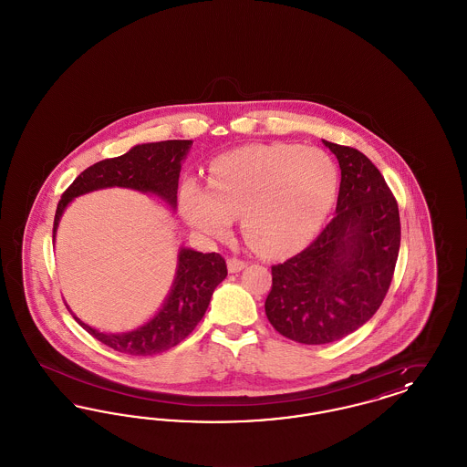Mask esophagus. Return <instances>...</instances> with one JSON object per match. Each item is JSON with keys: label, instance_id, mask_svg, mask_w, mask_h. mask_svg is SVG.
<instances>
[{"label": "esophagus", "instance_id": "1", "mask_svg": "<svg viewBox=\"0 0 467 467\" xmlns=\"http://www.w3.org/2000/svg\"><path fill=\"white\" fill-rule=\"evenodd\" d=\"M246 267V263L242 261V259H236V257H229L227 259V269H229V273H238V271H242Z\"/></svg>", "mask_w": 467, "mask_h": 467}]
</instances>
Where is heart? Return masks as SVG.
<instances>
[{
    "label": "heart",
    "mask_w": 467,
    "mask_h": 467,
    "mask_svg": "<svg viewBox=\"0 0 467 467\" xmlns=\"http://www.w3.org/2000/svg\"><path fill=\"white\" fill-rule=\"evenodd\" d=\"M337 191V170L318 149L290 143L248 145L217 157L208 185L187 180L180 200L187 221L223 238L242 215L246 242L280 255L306 244L324 223Z\"/></svg>",
    "instance_id": "heart-1"
}]
</instances>
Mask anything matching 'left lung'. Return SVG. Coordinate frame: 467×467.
<instances>
[{"instance_id": "obj_1", "label": "left lung", "mask_w": 467, "mask_h": 467, "mask_svg": "<svg viewBox=\"0 0 467 467\" xmlns=\"http://www.w3.org/2000/svg\"><path fill=\"white\" fill-rule=\"evenodd\" d=\"M341 170L336 215L313 244L271 267L266 317L285 337L333 343L362 327L390 287L400 244L398 202L377 166L322 140Z\"/></svg>"}]
</instances>
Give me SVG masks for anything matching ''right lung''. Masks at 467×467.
Instances as JSON below:
<instances>
[{"label":"right lung","mask_w":467,"mask_h":467,"mask_svg":"<svg viewBox=\"0 0 467 467\" xmlns=\"http://www.w3.org/2000/svg\"><path fill=\"white\" fill-rule=\"evenodd\" d=\"M192 147V140H168L134 145L124 156L105 159L82 171L67 189L57 204L52 238L67 204L78 196L94 191L126 187L143 194H154L171 210L177 208L178 178L182 162ZM227 276L223 255L202 254L182 246L178 250L177 271L162 306L152 318L126 333H103L82 322L73 311V318L98 341L117 352L130 356H154L173 348L200 324L210 305L212 294Z\"/></svg>","instance_id":"add662e5"}]
</instances>
